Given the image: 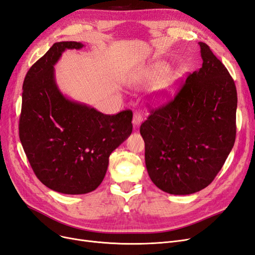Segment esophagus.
Instances as JSON below:
<instances>
[{"mask_svg": "<svg viewBox=\"0 0 255 255\" xmlns=\"http://www.w3.org/2000/svg\"><path fill=\"white\" fill-rule=\"evenodd\" d=\"M143 121V118H142V114L139 112H134L133 113V119H132V124L134 127H138L139 125H141V123Z\"/></svg>", "mask_w": 255, "mask_h": 255, "instance_id": "1", "label": "esophagus"}]
</instances>
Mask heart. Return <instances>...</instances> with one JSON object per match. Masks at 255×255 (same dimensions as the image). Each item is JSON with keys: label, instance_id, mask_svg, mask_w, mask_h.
Here are the masks:
<instances>
[{"label": "heart", "instance_id": "b5f03b06", "mask_svg": "<svg viewBox=\"0 0 255 255\" xmlns=\"http://www.w3.org/2000/svg\"><path fill=\"white\" fill-rule=\"evenodd\" d=\"M169 72V65L165 62H158L149 65L139 72L134 78L135 83L154 87L155 100L162 103L174 95L177 91L181 74Z\"/></svg>", "mask_w": 255, "mask_h": 255}]
</instances>
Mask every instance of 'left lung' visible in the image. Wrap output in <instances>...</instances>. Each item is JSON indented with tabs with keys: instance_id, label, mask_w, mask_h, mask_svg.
<instances>
[{
	"instance_id": "obj_1",
	"label": "left lung",
	"mask_w": 255,
	"mask_h": 255,
	"mask_svg": "<svg viewBox=\"0 0 255 255\" xmlns=\"http://www.w3.org/2000/svg\"><path fill=\"white\" fill-rule=\"evenodd\" d=\"M199 45L202 67L187 76L171 101L150 109L139 128L151 181L172 195L207 187L236 136L234 80L209 45Z\"/></svg>"
}]
</instances>
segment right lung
Here are the masks:
<instances>
[{"mask_svg": "<svg viewBox=\"0 0 255 255\" xmlns=\"http://www.w3.org/2000/svg\"><path fill=\"white\" fill-rule=\"evenodd\" d=\"M75 41L56 42L31 65L23 83L19 135L37 178L69 195L94 191L104 180L111 152L132 132V111L107 116L69 100L56 85L54 65Z\"/></svg>", "mask_w": 255, "mask_h": 255, "instance_id": "add662e5", "label": "right lung"}]
</instances>
